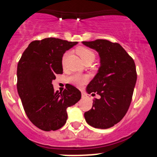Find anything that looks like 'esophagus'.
Returning <instances> with one entry per match:
<instances>
[{"mask_svg":"<svg viewBox=\"0 0 157 157\" xmlns=\"http://www.w3.org/2000/svg\"><path fill=\"white\" fill-rule=\"evenodd\" d=\"M86 97H87V94H86V93L82 91V98H86Z\"/></svg>","mask_w":157,"mask_h":157,"instance_id":"34e87169","label":"esophagus"}]
</instances>
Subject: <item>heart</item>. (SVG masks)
<instances>
[{"instance_id":"heart-1","label":"heart","mask_w":157,"mask_h":157,"mask_svg":"<svg viewBox=\"0 0 157 157\" xmlns=\"http://www.w3.org/2000/svg\"><path fill=\"white\" fill-rule=\"evenodd\" d=\"M77 53L80 55L81 59L83 60L85 63L87 62H92L94 60L95 56H96L95 52L91 48L86 47V46H78L77 48ZM68 55H69L68 52H66L63 54L62 57L63 64H64V63L66 62ZM67 80L71 84L75 85L77 87H81L88 82L89 78L86 75H80V74H73V75L68 77Z\"/></svg>"}]
</instances>
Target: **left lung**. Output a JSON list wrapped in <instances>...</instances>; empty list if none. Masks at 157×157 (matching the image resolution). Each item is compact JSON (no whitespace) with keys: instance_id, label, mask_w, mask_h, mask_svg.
Here are the masks:
<instances>
[{"instance_id":"1","label":"left lung","mask_w":157,"mask_h":157,"mask_svg":"<svg viewBox=\"0 0 157 157\" xmlns=\"http://www.w3.org/2000/svg\"><path fill=\"white\" fill-rule=\"evenodd\" d=\"M82 44L99 52L101 63L86 88L88 93L100 98L94 99L85 119L94 128H109L124 117L131 105L137 77L134 60L117 43L98 39Z\"/></svg>"}]
</instances>
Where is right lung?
Returning <instances> with one entry per match:
<instances>
[{
  "label": "right lung",
  "mask_w": 157,
  "mask_h": 157,
  "mask_svg": "<svg viewBox=\"0 0 157 157\" xmlns=\"http://www.w3.org/2000/svg\"><path fill=\"white\" fill-rule=\"evenodd\" d=\"M77 42L55 37L34 40L23 52L17 69V89L23 109L36 127L56 131L65 125L66 109L76 104L81 92L68 84L63 93L54 91L52 80L63 73L65 52Z\"/></svg>",
  "instance_id": "1"
}]
</instances>
